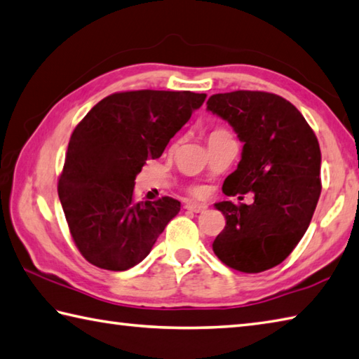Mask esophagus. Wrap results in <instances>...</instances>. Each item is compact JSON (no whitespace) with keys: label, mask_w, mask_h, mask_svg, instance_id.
Instances as JSON below:
<instances>
[{"label":"esophagus","mask_w":359,"mask_h":359,"mask_svg":"<svg viewBox=\"0 0 359 359\" xmlns=\"http://www.w3.org/2000/svg\"><path fill=\"white\" fill-rule=\"evenodd\" d=\"M186 209H189V211H192V212H205L208 206L203 205V203L189 201V203H186Z\"/></svg>","instance_id":"34e87169"}]
</instances>
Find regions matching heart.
I'll return each instance as SVG.
<instances>
[{"mask_svg": "<svg viewBox=\"0 0 359 359\" xmlns=\"http://www.w3.org/2000/svg\"><path fill=\"white\" fill-rule=\"evenodd\" d=\"M215 131H217V130H215ZM198 192H200V191H195V194H198Z\"/></svg>", "mask_w": 359, "mask_h": 359, "instance_id": "obj_1", "label": "heart"}]
</instances>
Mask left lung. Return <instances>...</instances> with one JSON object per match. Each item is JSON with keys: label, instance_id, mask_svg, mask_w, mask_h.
Instances as JSON below:
<instances>
[{"label": "left lung", "instance_id": "8db88e82", "mask_svg": "<svg viewBox=\"0 0 359 359\" xmlns=\"http://www.w3.org/2000/svg\"><path fill=\"white\" fill-rule=\"evenodd\" d=\"M206 104L243 144L223 194L255 195L252 205L215 203L226 225L212 250L228 267L259 273L285 261L306 233L322 191L319 142L300 111L275 93H215Z\"/></svg>", "mask_w": 359, "mask_h": 359}]
</instances>
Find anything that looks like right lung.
<instances>
[{
	"label": "right lung",
	"mask_w": 359,
	"mask_h": 359,
	"mask_svg": "<svg viewBox=\"0 0 359 359\" xmlns=\"http://www.w3.org/2000/svg\"><path fill=\"white\" fill-rule=\"evenodd\" d=\"M205 100L206 93L186 90L112 93L74 128L57 194L72 238L93 266L134 267L180 212L170 197L134 201V180Z\"/></svg>",
	"instance_id": "1"
}]
</instances>
